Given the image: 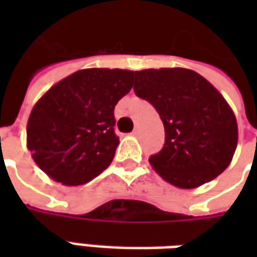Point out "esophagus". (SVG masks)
I'll list each match as a JSON object with an SVG mask.
<instances>
[{
  "mask_svg": "<svg viewBox=\"0 0 257 257\" xmlns=\"http://www.w3.org/2000/svg\"><path fill=\"white\" fill-rule=\"evenodd\" d=\"M139 134H140V126H135L132 135H134V136H138Z\"/></svg>",
  "mask_w": 257,
  "mask_h": 257,
  "instance_id": "esophagus-1",
  "label": "esophagus"
}]
</instances>
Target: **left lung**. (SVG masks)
<instances>
[{
    "label": "left lung",
    "instance_id": "8db88e82",
    "mask_svg": "<svg viewBox=\"0 0 257 257\" xmlns=\"http://www.w3.org/2000/svg\"><path fill=\"white\" fill-rule=\"evenodd\" d=\"M135 93L150 101L165 129L153 169L179 189L213 180L232 160L238 125L231 107L208 79L182 67L136 71Z\"/></svg>",
    "mask_w": 257,
    "mask_h": 257
}]
</instances>
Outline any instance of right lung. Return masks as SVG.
<instances>
[{"mask_svg":"<svg viewBox=\"0 0 257 257\" xmlns=\"http://www.w3.org/2000/svg\"><path fill=\"white\" fill-rule=\"evenodd\" d=\"M135 71L84 68L37 101L27 122V149L55 182L79 186L111 164L119 139L114 108L132 89Z\"/></svg>","mask_w":257,"mask_h":257,"instance_id":"1","label":"right lung"}]
</instances>
